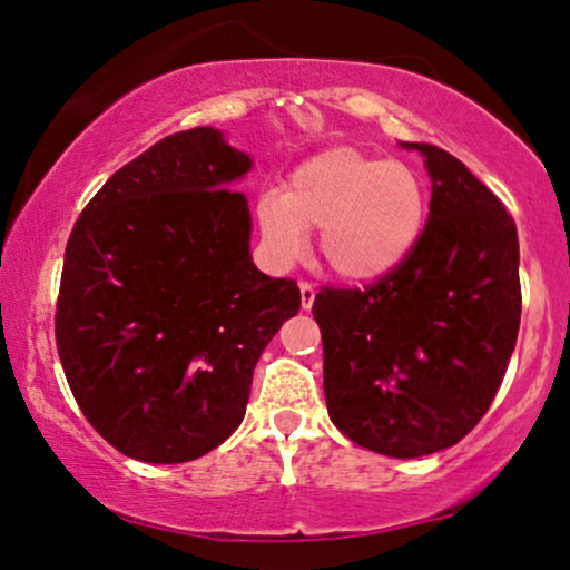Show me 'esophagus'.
Returning a JSON list of instances; mask_svg holds the SVG:
<instances>
[{
	"label": "esophagus",
	"instance_id": "esophagus-1",
	"mask_svg": "<svg viewBox=\"0 0 570 570\" xmlns=\"http://www.w3.org/2000/svg\"><path fill=\"white\" fill-rule=\"evenodd\" d=\"M298 287H301V306H303V311H308L311 306H314V298H316L314 285L306 283V279H301Z\"/></svg>",
	"mask_w": 570,
	"mask_h": 570
}]
</instances>
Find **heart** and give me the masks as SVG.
Listing matches in <instances>:
<instances>
[{
	"instance_id": "obj_1",
	"label": "heart",
	"mask_w": 570,
	"mask_h": 570,
	"mask_svg": "<svg viewBox=\"0 0 570 570\" xmlns=\"http://www.w3.org/2000/svg\"><path fill=\"white\" fill-rule=\"evenodd\" d=\"M428 209L423 178L407 163L330 147L293 170L285 194H264L256 220L279 264L298 262L308 230H322L318 252L326 269L365 285L410 259L425 233Z\"/></svg>"
}]
</instances>
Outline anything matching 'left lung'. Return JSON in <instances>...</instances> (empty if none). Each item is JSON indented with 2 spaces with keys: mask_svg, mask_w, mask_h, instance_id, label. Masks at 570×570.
<instances>
[{
  "mask_svg": "<svg viewBox=\"0 0 570 570\" xmlns=\"http://www.w3.org/2000/svg\"><path fill=\"white\" fill-rule=\"evenodd\" d=\"M423 153L431 215L410 259L365 291L324 287L332 423L357 446L415 459L454 446L480 423L517 347L521 318L517 223L454 155Z\"/></svg>",
  "mask_w": 570,
  "mask_h": 570,
  "instance_id": "obj_1",
  "label": "left lung"
}]
</instances>
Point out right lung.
Here are the masks:
<instances>
[{"mask_svg":"<svg viewBox=\"0 0 570 570\" xmlns=\"http://www.w3.org/2000/svg\"><path fill=\"white\" fill-rule=\"evenodd\" d=\"M252 158L223 131H176L116 170L77 217L57 347L88 423L150 464L199 459L246 415L254 368L293 279L252 262V213L230 189Z\"/></svg>","mask_w":570,"mask_h":570,"instance_id":"1","label":"right lung"}]
</instances>
